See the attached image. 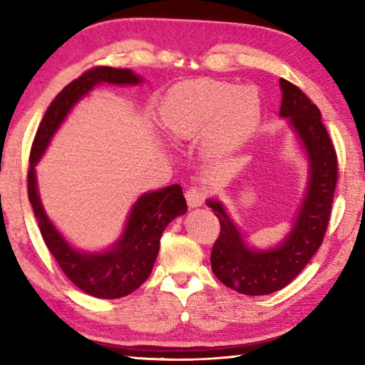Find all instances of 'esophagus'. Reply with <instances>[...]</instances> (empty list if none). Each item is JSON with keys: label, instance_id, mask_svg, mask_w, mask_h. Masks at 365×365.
<instances>
[{"label": "esophagus", "instance_id": "34e87169", "mask_svg": "<svg viewBox=\"0 0 365 365\" xmlns=\"http://www.w3.org/2000/svg\"><path fill=\"white\" fill-rule=\"evenodd\" d=\"M187 202L190 207H196V206H201L202 202L206 201L207 197V190L205 187H191L187 191Z\"/></svg>", "mask_w": 365, "mask_h": 365}]
</instances>
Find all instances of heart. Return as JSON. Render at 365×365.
Wrapping results in <instances>:
<instances>
[{
  "mask_svg": "<svg viewBox=\"0 0 365 365\" xmlns=\"http://www.w3.org/2000/svg\"><path fill=\"white\" fill-rule=\"evenodd\" d=\"M259 115V98L250 86L201 78L175 85L159 108V120L169 133L190 138L200 135L211 120L217 141L243 137Z\"/></svg>",
  "mask_w": 365,
  "mask_h": 365,
  "instance_id": "heart-1",
  "label": "heart"
}]
</instances>
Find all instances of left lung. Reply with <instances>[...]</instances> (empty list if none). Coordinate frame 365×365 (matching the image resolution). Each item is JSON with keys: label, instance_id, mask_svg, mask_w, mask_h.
Returning <instances> with one entry per match:
<instances>
[{"label": "left lung", "instance_id": "obj_1", "mask_svg": "<svg viewBox=\"0 0 365 365\" xmlns=\"http://www.w3.org/2000/svg\"><path fill=\"white\" fill-rule=\"evenodd\" d=\"M280 115L288 117L306 148L311 163V180L293 232L279 248L251 251L224 207L207 201L220 224V233L211 251L212 272L235 292L261 296L285 288L306 267L324 242L329 227L333 195L338 182L335 146L320 119V110L301 88L280 78Z\"/></svg>", "mask_w": 365, "mask_h": 365}]
</instances>
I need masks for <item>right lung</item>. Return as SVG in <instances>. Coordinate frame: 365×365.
Masks as SVG:
<instances>
[{"mask_svg": "<svg viewBox=\"0 0 365 365\" xmlns=\"http://www.w3.org/2000/svg\"><path fill=\"white\" fill-rule=\"evenodd\" d=\"M101 82L133 85L140 83L141 78L128 69L96 66L66 85L49 104L35 133L30 150L27 190L43 242L67 279L95 298L115 299L130 294L146 282L158 257L160 235L172 219L187 212V201L180 185H170L168 188L143 195L135 202L119 243L101 255H83L76 251L53 227L36 193L35 164L43 156L49 140L73 104Z\"/></svg>", "mask_w": 365, "mask_h": 365, "instance_id": "obj_1", "label": "right lung"}]
</instances>
